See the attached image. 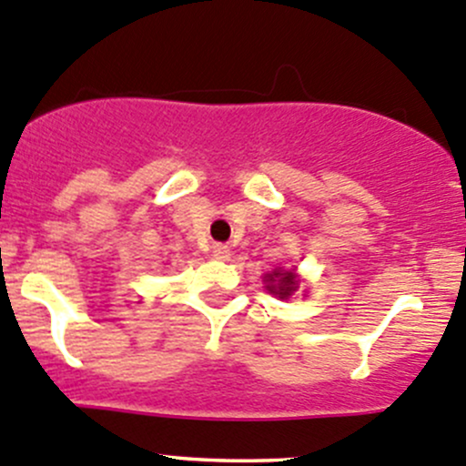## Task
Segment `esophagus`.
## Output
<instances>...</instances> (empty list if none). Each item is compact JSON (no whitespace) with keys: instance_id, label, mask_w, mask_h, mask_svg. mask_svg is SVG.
I'll list each match as a JSON object with an SVG mask.
<instances>
[{"instance_id":"obj_1","label":"esophagus","mask_w":466,"mask_h":466,"mask_svg":"<svg viewBox=\"0 0 466 466\" xmlns=\"http://www.w3.org/2000/svg\"><path fill=\"white\" fill-rule=\"evenodd\" d=\"M213 258H215V260H228V258H231V248L224 247V244H215Z\"/></svg>"}]
</instances>
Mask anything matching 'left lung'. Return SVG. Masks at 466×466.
I'll use <instances>...</instances> for the list:
<instances>
[{
    "mask_svg": "<svg viewBox=\"0 0 466 466\" xmlns=\"http://www.w3.org/2000/svg\"><path fill=\"white\" fill-rule=\"evenodd\" d=\"M265 282L268 294L278 296L282 300H287L299 289V278H296V273L291 268H273V271H268L265 276Z\"/></svg>",
    "mask_w": 466,
    "mask_h": 466,
    "instance_id": "1",
    "label": "left lung"
}]
</instances>
